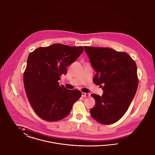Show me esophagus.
Masks as SVG:
<instances>
[{
  "label": "esophagus",
  "mask_w": 155,
  "mask_h": 155,
  "mask_svg": "<svg viewBox=\"0 0 155 155\" xmlns=\"http://www.w3.org/2000/svg\"><path fill=\"white\" fill-rule=\"evenodd\" d=\"M81 95H82V97H89V96L90 95L89 93H81Z\"/></svg>",
  "instance_id": "1"
}]
</instances>
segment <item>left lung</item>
Instances as JSON below:
<instances>
[{
    "label": "left lung",
    "instance_id": "obj_1",
    "mask_svg": "<svg viewBox=\"0 0 155 155\" xmlns=\"http://www.w3.org/2000/svg\"><path fill=\"white\" fill-rule=\"evenodd\" d=\"M84 47L96 72L93 82L101 87L104 85L101 96L91 94L95 105L90 109V114L101 124L114 123L127 111L136 94L138 86L136 62L126 52L108 48Z\"/></svg>",
    "mask_w": 155,
    "mask_h": 155
}]
</instances>
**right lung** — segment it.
I'll return each mask as SVG.
<instances>
[{
  "instance_id": "obj_1",
  "label": "right lung",
  "mask_w": 155,
  "mask_h": 155,
  "mask_svg": "<svg viewBox=\"0 0 155 155\" xmlns=\"http://www.w3.org/2000/svg\"><path fill=\"white\" fill-rule=\"evenodd\" d=\"M83 47L56 44L31 52L24 74L25 92L36 114L49 121L63 119L81 96L77 90H68L58 82L67 67L83 53Z\"/></svg>"
}]
</instances>
